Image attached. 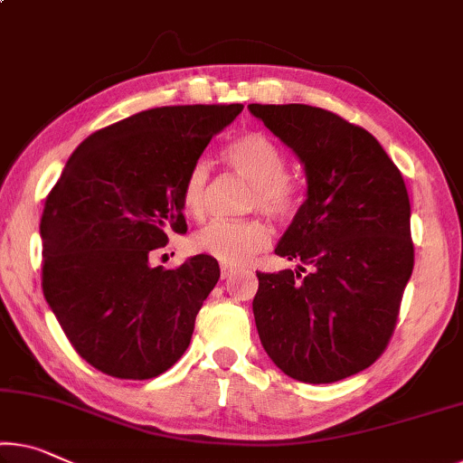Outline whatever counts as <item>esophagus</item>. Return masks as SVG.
I'll use <instances>...</instances> for the list:
<instances>
[{
    "instance_id": "34e87169",
    "label": "esophagus",
    "mask_w": 463,
    "mask_h": 463,
    "mask_svg": "<svg viewBox=\"0 0 463 463\" xmlns=\"http://www.w3.org/2000/svg\"><path fill=\"white\" fill-rule=\"evenodd\" d=\"M232 275H236V269H233V267H222V279H230Z\"/></svg>"
}]
</instances>
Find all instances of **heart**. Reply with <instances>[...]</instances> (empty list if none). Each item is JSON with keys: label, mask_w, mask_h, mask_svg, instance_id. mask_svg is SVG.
Listing matches in <instances>:
<instances>
[{"label": "heart", "mask_w": 463, "mask_h": 463, "mask_svg": "<svg viewBox=\"0 0 463 463\" xmlns=\"http://www.w3.org/2000/svg\"><path fill=\"white\" fill-rule=\"evenodd\" d=\"M223 159L233 172L246 177L252 186L250 207L260 209L273 219H286L296 207V188L288 175L286 157L275 142L260 132H246L225 146ZM209 165L196 161L184 180L182 204L188 215L201 217L207 203ZM271 241V230L259 219L225 222L217 219L192 236V248L222 265L240 267Z\"/></svg>", "instance_id": "heart-1"}]
</instances>
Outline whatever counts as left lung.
I'll list each match as a JSON object with an SVG mask.
<instances>
[{
	"mask_svg": "<svg viewBox=\"0 0 463 463\" xmlns=\"http://www.w3.org/2000/svg\"><path fill=\"white\" fill-rule=\"evenodd\" d=\"M248 109L306 175V201L275 248L300 265L256 273V331L291 379L335 383L371 366L393 335L414 269L408 190L364 128L300 103Z\"/></svg>",
	"mask_w": 463,
	"mask_h": 463,
	"instance_id": "8db88e82",
	"label": "left lung"
}]
</instances>
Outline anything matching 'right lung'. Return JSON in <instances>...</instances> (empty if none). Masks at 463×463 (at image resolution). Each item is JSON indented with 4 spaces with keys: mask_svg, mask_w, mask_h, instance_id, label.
Segmentation results:
<instances>
[{
    "mask_svg": "<svg viewBox=\"0 0 463 463\" xmlns=\"http://www.w3.org/2000/svg\"><path fill=\"white\" fill-rule=\"evenodd\" d=\"M244 105L140 111L78 145L41 219L43 294L74 350L109 376L145 381L190 344L219 262L196 254L177 269L148 254L186 233L182 188L211 138Z\"/></svg>",
    "mask_w": 463,
    "mask_h": 463,
    "instance_id": "obj_1",
    "label": "right lung"
}]
</instances>
